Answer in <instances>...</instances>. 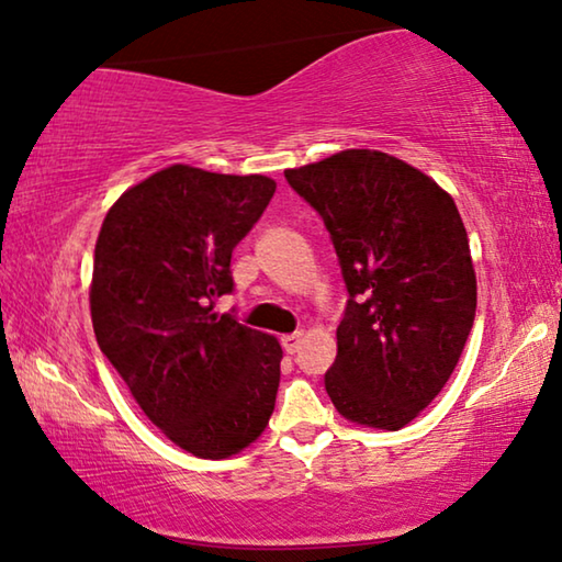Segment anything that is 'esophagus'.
<instances>
[{"instance_id":"obj_1","label":"esophagus","mask_w":562,"mask_h":562,"mask_svg":"<svg viewBox=\"0 0 562 562\" xmlns=\"http://www.w3.org/2000/svg\"><path fill=\"white\" fill-rule=\"evenodd\" d=\"M301 339H304V335H301V331H296V335H283L281 337V345H283V349H286V355H296L299 352Z\"/></svg>"}]
</instances>
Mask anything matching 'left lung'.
<instances>
[{
	"mask_svg": "<svg viewBox=\"0 0 562 562\" xmlns=\"http://www.w3.org/2000/svg\"><path fill=\"white\" fill-rule=\"evenodd\" d=\"M283 175L322 215L349 291L324 387L347 420L408 426L449 382L474 327L476 273L457 202L375 149Z\"/></svg>",
	"mask_w": 562,
	"mask_h": 562,
	"instance_id": "1",
	"label": "left lung"
}]
</instances>
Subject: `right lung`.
Listing matches in <instances>:
<instances>
[{"label": "right lung", "instance_id": "add662e5", "mask_svg": "<svg viewBox=\"0 0 562 562\" xmlns=\"http://www.w3.org/2000/svg\"><path fill=\"white\" fill-rule=\"evenodd\" d=\"M276 182L172 165L128 187L103 217L91 319L144 416L200 459H227L268 426L281 345L213 301L233 291V248Z\"/></svg>", "mask_w": 562, "mask_h": 562}]
</instances>
